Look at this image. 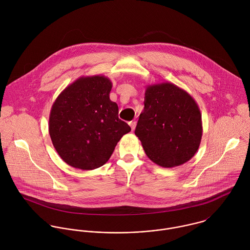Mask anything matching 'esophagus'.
<instances>
[{"label": "esophagus", "instance_id": "obj_1", "mask_svg": "<svg viewBox=\"0 0 250 250\" xmlns=\"http://www.w3.org/2000/svg\"><path fill=\"white\" fill-rule=\"evenodd\" d=\"M129 125H130V127H131L132 131H134V130L136 129V126H137V122H136V121H131V122H129Z\"/></svg>", "mask_w": 250, "mask_h": 250}]
</instances>
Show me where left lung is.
Returning a JSON list of instances; mask_svg holds the SVG:
<instances>
[{"instance_id": "1", "label": "left lung", "mask_w": 250, "mask_h": 250, "mask_svg": "<svg viewBox=\"0 0 250 250\" xmlns=\"http://www.w3.org/2000/svg\"><path fill=\"white\" fill-rule=\"evenodd\" d=\"M202 119L195 100L171 83L146 86L135 134L147 157L163 167H178L197 152Z\"/></svg>"}]
</instances>
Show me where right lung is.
I'll use <instances>...</instances> for the list:
<instances>
[{
    "label": "right lung",
    "mask_w": 250,
    "mask_h": 250,
    "mask_svg": "<svg viewBox=\"0 0 250 250\" xmlns=\"http://www.w3.org/2000/svg\"><path fill=\"white\" fill-rule=\"evenodd\" d=\"M112 83L102 75L80 77L55 100L49 134L60 157L69 166L91 170L104 166L120 139L131 131L110 101Z\"/></svg>",
    "instance_id": "right-lung-1"
}]
</instances>
